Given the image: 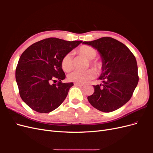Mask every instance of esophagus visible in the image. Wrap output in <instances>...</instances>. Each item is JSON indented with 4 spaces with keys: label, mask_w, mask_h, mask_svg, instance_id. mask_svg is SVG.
I'll return each instance as SVG.
<instances>
[{
    "label": "esophagus",
    "mask_w": 153,
    "mask_h": 153,
    "mask_svg": "<svg viewBox=\"0 0 153 153\" xmlns=\"http://www.w3.org/2000/svg\"><path fill=\"white\" fill-rule=\"evenodd\" d=\"M74 85H75V86H78V87H82L83 85H84V84H78V83H75V84H74Z\"/></svg>",
    "instance_id": "1"
}]
</instances>
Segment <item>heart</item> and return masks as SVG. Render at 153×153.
I'll list each match as a JSON object with an SVG mask.
<instances>
[{"mask_svg": "<svg viewBox=\"0 0 153 153\" xmlns=\"http://www.w3.org/2000/svg\"><path fill=\"white\" fill-rule=\"evenodd\" d=\"M78 52L80 55L84 56L89 60V62L90 65L93 67L96 73H100L103 68V63L99 60H94L93 59L96 56L98 52L91 46L82 45L78 49ZM61 67L64 71L69 72L73 68V59L71 53H67L62 57L61 60ZM94 76V71L93 69H89L85 71H80L75 70L69 73L68 78L70 82L83 84L92 79Z\"/></svg>", "mask_w": 153, "mask_h": 153, "instance_id": "heart-1", "label": "heart"}]
</instances>
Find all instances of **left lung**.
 <instances>
[{"mask_svg": "<svg viewBox=\"0 0 153 153\" xmlns=\"http://www.w3.org/2000/svg\"><path fill=\"white\" fill-rule=\"evenodd\" d=\"M83 43L98 50L103 61L99 78L103 84L93 85L94 92L88 101L103 112L121 108L131 99L139 79L135 55L126 45L110 37Z\"/></svg>", "mask_w": 153, "mask_h": 153, "instance_id": "left-lung-1", "label": "left lung"}]
</instances>
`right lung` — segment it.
<instances>
[{
  "instance_id": "1",
  "label": "right lung",
  "mask_w": 153,
  "mask_h": 153,
  "mask_svg": "<svg viewBox=\"0 0 153 153\" xmlns=\"http://www.w3.org/2000/svg\"><path fill=\"white\" fill-rule=\"evenodd\" d=\"M82 42L50 38L32 44L22 53L15 76L21 98L30 108L48 113L62 104L73 83L62 82L66 75L61 60Z\"/></svg>"
}]
</instances>
